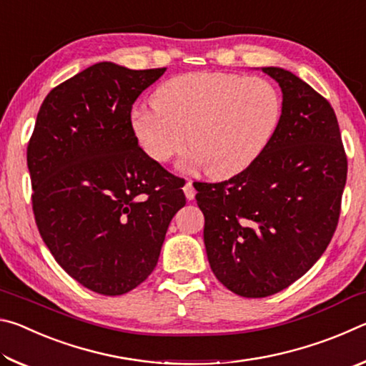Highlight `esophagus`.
<instances>
[{
    "mask_svg": "<svg viewBox=\"0 0 366 366\" xmlns=\"http://www.w3.org/2000/svg\"><path fill=\"white\" fill-rule=\"evenodd\" d=\"M184 194H185V198H187V200H194V198H195L194 184H192L190 181L185 182V185H184Z\"/></svg>",
    "mask_w": 366,
    "mask_h": 366,
    "instance_id": "esophagus-1",
    "label": "esophagus"
}]
</instances>
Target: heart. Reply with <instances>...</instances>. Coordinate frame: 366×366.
I'll use <instances>...</instances> for the list:
<instances>
[{"label": "heart", "instance_id": "b5f03b06", "mask_svg": "<svg viewBox=\"0 0 366 366\" xmlns=\"http://www.w3.org/2000/svg\"><path fill=\"white\" fill-rule=\"evenodd\" d=\"M154 107L142 104L131 127L148 157L166 163L192 148L185 164L207 168L214 179L249 169L274 139L282 98L263 77L190 72L158 86Z\"/></svg>", "mask_w": 366, "mask_h": 366}]
</instances>
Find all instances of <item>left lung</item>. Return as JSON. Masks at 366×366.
<instances>
[{"instance_id": "obj_1", "label": "left lung", "mask_w": 366, "mask_h": 366, "mask_svg": "<svg viewBox=\"0 0 366 366\" xmlns=\"http://www.w3.org/2000/svg\"><path fill=\"white\" fill-rule=\"evenodd\" d=\"M262 71L282 92L274 139L229 181L194 184L209 266L247 299L281 292L318 262L336 231L347 177L331 104L290 71Z\"/></svg>"}]
</instances>
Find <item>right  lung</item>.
I'll return each instance as SVG.
<instances>
[{
    "label": "right lung",
    "mask_w": 366,
    "mask_h": 366,
    "mask_svg": "<svg viewBox=\"0 0 366 366\" xmlns=\"http://www.w3.org/2000/svg\"><path fill=\"white\" fill-rule=\"evenodd\" d=\"M164 71L97 63L49 92L36 114L27 147L36 226L61 268L97 294L144 282L185 205L181 179L131 127L134 102Z\"/></svg>",
    "instance_id": "obj_1"
}]
</instances>
